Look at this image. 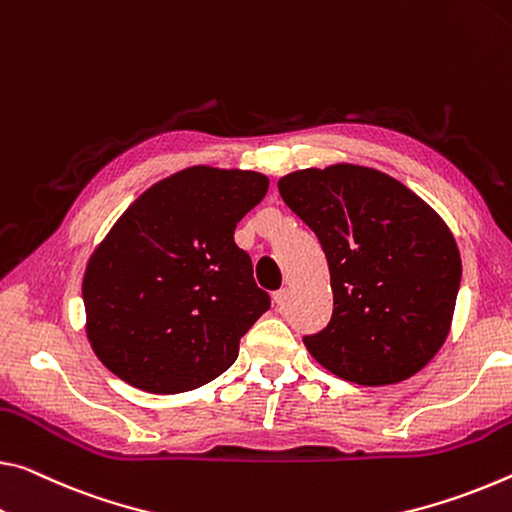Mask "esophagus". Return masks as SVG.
I'll list each match as a JSON object with an SVG mask.
<instances>
[{
    "mask_svg": "<svg viewBox=\"0 0 512 512\" xmlns=\"http://www.w3.org/2000/svg\"><path fill=\"white\" fill-rule=\"evenodd\" d=\"M287 300H289V289H280V291H275V294H273V303L278 307L287 305Z\"/></svg>",
    "mask_w": 512,
    "mask_h": 512,
    "instance_id": "obj_1",
    "label": "esophagus"
}]
</instances>
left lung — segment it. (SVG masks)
Listing matches in <instances>:
<instances>
[{
    "label": "left lung",
    "instance_id": "8db88e82",
    "mask_svg": "<svg viewBox=\"0 0 512 512\" xmlns=\"http://www.w3.org/2000/svg\"><path fill=\"white\" fill-rule=\"evenodd\" d=\"M278 189L328 259L332 319L303 337L312 358L369 387L415 376L446 342L462 275L440 214L367 166L296 170Z\"/></svg>",
    "mask_w": 512,
    "mask_h": 512
}]
</instances>
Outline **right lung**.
<instances>
[{"label":"right lung","instance_id":"1","mask_svg":"<svg viewBox=\"0 0 512 512\" xmlns=\"http://www.w3.org/2000/svg\"><path fill=\"white\" fill-rule=\"evenodd\" d=\"M269 191L255 170L191 166L152 184L88 259L81 294L100 362L143 392L180 394L230 369L271 307L234 227Z\"/></svg>","mask_w":512,"mask_h":512}]
</instances>
